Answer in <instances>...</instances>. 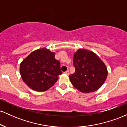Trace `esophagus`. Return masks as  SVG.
Instances as JSON below:
<instances>
[{"instance_id":"esophagus-1","label":"esophagus","mask_w":127,"mask_h":127,"mask_svg":"<svg viewBox=\"0 0 127 127\" xmlns=\"http://www.w3.org/2000/svg\"><path fill=\"white\" fill-rule=\"evenodd\" d=\"M65 74H66V75H69V71L68 70H67V71H65V72H64Z\"/></svg>"}]
</instances>
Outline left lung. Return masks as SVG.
<instances>
[{
  "label": "left lung",
  "mask_w": 127,
  "mask_h": 127,
  "mask_svg": "<svg viewBox=\"0 0 127 127\" xmlns=\"http://www.w3.org/2000/svg\"><path fill=\"white\" fill-rule=\"evenodd\" d=\"M75 72L69 75L72 85L82 93H88L98 90L104 84L107 70L101 60L93 52L79 49L74 54Z\"/></svg>",
  "instance_id": "obj_1"
}]
</instances>
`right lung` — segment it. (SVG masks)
I'll return each mask as SVG.
<instances>
[{"instance_id": "right-lung-1", "label": "right lung", "mask_w": 127, "mask_h": 127, "mask_svg": "<svg viewBox=\"0 0 127 127\" xmlns=\"http://www.w3.org/2000/svg\"><path fill=\"white\" fill-rule=\"evenodd\" d=\"M23 81L32 90L45 91L54 85L62 74L60 63L55 53L41 48L34 51L26 58L20 67Z\"/></svg>"}]
</instances>
